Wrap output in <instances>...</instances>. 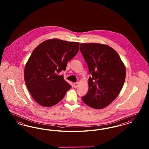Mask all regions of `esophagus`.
<instances>
[{"label":"esophagus","instance_id":"1","mask_svg":"<svg viewBox=\"0 0 149 149\" xmlns=\"http://www.w3.org/2000/svg\"><path fill=\"white\" fill-rule=\"evenodd\" d=\"M79 85V83H74V88H77Z\"/></svg>","mask_w":149,"mask_h":149}]
</instances>
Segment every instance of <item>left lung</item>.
Returning <instances> with one entry per match:
<instances>
[{
  "label": "left lung",
  "instance_id": "1",
  "mask_svg": "<svg viewBox=\"0 0 149 149\" xmlns=\"http://www.w3.org/2000/svg\"><path fill=\"white\" fill-rule=\"evenodd\" d=\"M80 50L92 77L89 89L81 99L95 109L110 104L120 94L126 78V68L118 53L100 43H81Z\"/></svg>",
  "mask_w": 149,
  "mask_h": 149
}]
</instances>
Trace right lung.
Returning a JSON list of instances; mask_svg holds the SVG:
<instances>
[{"mask_svg": "<svg viewBox=\"0 0 149 149\" xmlns=\"http://www.w3.org/2000/svg\"><path fill=\"white\" fill-rule=\"evenodd\" d=\"M79 50V43L58 39L46 40L33 51L25 66L24 81L30 94L39 104L53 106L65 97L71 86L60 72Z\"/></svg>", "mask_w": 149, "mask_h": 149, "instance_id": "1", "label": "right lung"}]
</instances>
